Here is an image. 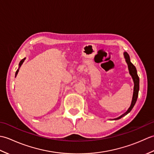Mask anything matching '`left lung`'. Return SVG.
<instances>
[{"label": "left lung", "mask_w": 154, "mask_h": 154, "mask_svg": "<svg viewBox=\"0 0 154 154\" xmlns=\"http://www.w3.org/2000/svg\"><path fill=\"white\" fill-rule=\"evenodd\" d=\"M124 59H125V61L126 62V63L128 65V71H129V73L130 75H131V77L132 78V80L134 81V91H133V96H132V102H131V104H130V107L128 108V109L126 110V112H124L122 115L120 116L119 117L116 118V119H110V120H119L121 118H122L123 116H126V114H128L130 111L132 110V109H133L134 106L135 105V104L136 103L137 99H138V92H139V83H140V79L138 77V75L137 74V70L136 67L134 65L131 61H130V56L128 54L127 52H124Z\"/></svg>", "instance_id": "1"}]
</instances>
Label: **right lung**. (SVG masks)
Here are the masks:
<instances>
[{"instance_id":"1","label":"right lung","mask_w":154,"mask_h":154,"mask_svg":"<svg viewBox=\"0 0 154 154\" xmlns=\"http://www.w3.org/2000/svg\"><path fill=\"white\" fill-rule=\"evenodd\" d=\"M26 60V58H24V59H22V60L20 61V63H19V66H18V69H17V71H16V73H15V77H16V75H17V74H18V71H19V69H20V67H21V65H22V63H24V60Z\"/></svg>"}]
</instances>
